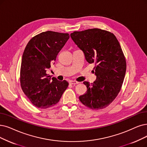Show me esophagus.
Here are the masks:
<instances>
[{"label": "esophagus", "mask_w": 147, "mask_h": 147, "mask_svg": "<svg viewBox=\"0 0 147 147\" xmlns=\"http://www.w3.org/2000/svg\"><path fill=\"white\" fill-rule=\"evenodd\" d=\"M69 83H70V84H73V85H76V84H78V83H79V82H77V81H76L70 80V81H69Z\"/></svg>", "instance_id": "obj_1"}]
</instances>
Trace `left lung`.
Returning a JSON list of instances; mask_svg holds the SVG:
<instances>
[{
	"label": "left lung",
	"instance_id": "left-lung-1",
	"mask_svg": "<svg viewBox=\"0 0 147 147\" xmlns=\"http://www.w3.org/2000/svg\"><path fill=\"white\" fill-rule=\"evenodd\" d=\"M70 37L83 52L86 61L95 63L93 83L84 81L87 91L80 101L93 110L107 107L119 93L126 72V61L115 35L101 29L75 31Z\"/></svg>",
	"mask_w": 147,
	"mask_h": 147
}]
</instances>
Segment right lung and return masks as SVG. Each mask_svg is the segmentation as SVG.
I'll return each instance as SVG.
<instances>
[{
    "instance_id": "add662e5",
    "label": "right lung",
    "mask_w": 147,
    "mask_h": 147,
    "mask_svg": "<svg viewBox=\"0 0 147 147\" xmlns=\"http://www.w3.org/2000/svg\"><path fill=\"white\" fill-rule=\"evenodd\" d=\"M69 34L54 31L40 33L32 38L23 52L20 84L26 96L35 106L49 108L57 104L68 87L66 80L58 81L46 74L69 38Z\"/></svg>"
}]
</instances>
